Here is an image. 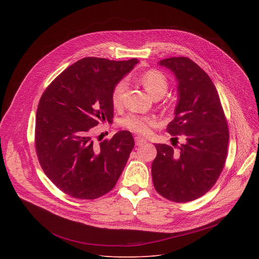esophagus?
Wrapping results in <instances>:
<instances>
[{
	"instance_id": "1",
	"label": "esophagus",
	"mask_w": 259,
	"mask_h": 259,
	"mask_svg": "<svg viewBox=\"0 0 259 259\" xmlns=\"http://www.w3.org/2000/svg\"><path fill=\"white\" fill-rule=\"evenodd\" d=\"M144 143H146V140L143 137H141V136H136L135 137V144L136 145H142Z\"/></svg>"
}]
</instances>
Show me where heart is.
<instances>
[{
  "label": "heart",
  "mask_w": 259,
  "mask_h": 259,
  "mask_svg": "<svg viewBox=\"0 0 259 259\" xmlns=\"http://www.w3.org/2000/svg\"><path fill=\"white\" fill-rule=\"evenodd\" d=\"M141 85L145 88L153 97L160 98L167 92L169 88V81L164 72L158 69H150L142 72L138 78ZM128 83L125 79L120 80L110 92V101L116 108H120L124 102V95L127 90ZM164 108H167L164 105ZM120 125L132 132L145 134L152 127L157 125V119L153 116H141L130 114L120 120Z\"/></svg>",
  "instance_id": "heart-1"
}]
</instances>
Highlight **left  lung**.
Returning <instances> with one entry per match:
<instances>
[{
    "label": "left lung",
    "instance_id": "1",
    "mask_svg": "<svg viewBox=\"0 0 259 259\" xmlns=\"http://www.w3.org/2000/svg\"><path fill=\"white\" fill-rule=\"evenodd\" d=\"M159 64L170 68L178 82L179 100L167 132L176 140L181 135L184 142L155 144L153 182L162 197L187 203L209 192L223 171L228 155V122L212 80L195 61L170 57Z\"/></svg>",
    "mask_w": 259,
    "mask_h": 259
}]
</instances>
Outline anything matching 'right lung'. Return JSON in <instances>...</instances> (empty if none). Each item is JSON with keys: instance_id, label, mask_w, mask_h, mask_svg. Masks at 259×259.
Returning <instances> with one entry per match:
<instances>
[{"instance_id": "obj_1", "label": "right lung", "mask_w": 259, "mask_h": 259, "mask_svg": "<svg viewBox=\"0 0 259 259\" xmlns=\"http://www.w3.org/2000/svg\"><path fill=\"white\" fill-rule=\"evenodd\" d=\"M138 62L85 57L57 76L39 101L34 144L40 165L64 194L94 200L112 191L123 172L134 139L119 131L95 143L99 122H112L110 92Z\"/></svg>"}]
</instances>
